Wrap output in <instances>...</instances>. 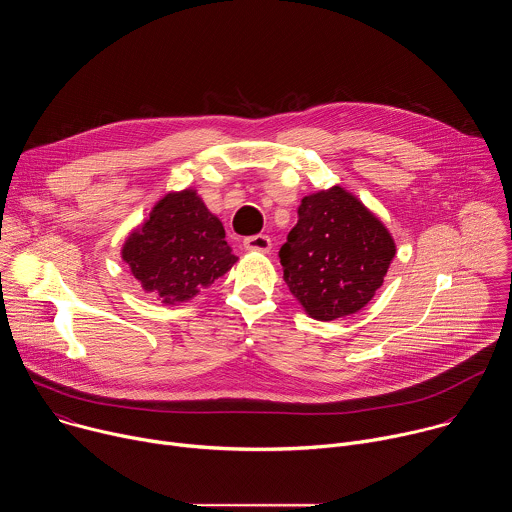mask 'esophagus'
I'll use <instances>...</instances> for the list:
<instances>
[{
	"instance_id": "34e87169",
	"label": "esophagus",
	"mask_w": 512,
	"mask_h": 512,
	"mask_svg": "<svg viewBox=\"0 0 512 512\" xmlns=\"http://www.w3.org/2000/svg\"><path fill=\"white\" fill-rule=\"evenodd\" d=\"M243 247L247 251H259V253H267L271 249V239L267 235H253V237H247L243 241Z\"/></svg>"
}]
</instances>
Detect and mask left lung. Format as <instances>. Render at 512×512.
<instances>
[{"label": "left lung", "instance_id": "obj_1", "mask_svg": "<svg viewBox=\"0 0 512 512\" xmlns=\"http://www.w3.org/2000/svg\"><path fill=\"white\" fill-rule=\"evenodd\" d=\"M298 216L279 249L291 296L320 322L356 314L385 281L397 253L393 235L342 186L304 196Z\"/></svg>", "mask_w": 512, "mask_h": 512}]
</instances>
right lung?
<instances>
[{
	"mask_svg": "<svg viewBox=\"0 0 512 512\" xmlns=\"http://www.w3.org/2000/svg\"><path fill=\"white\" fill-rule=\"evenodd\" d=\"M121 259L143 291L166 306L190 302L239 261L225 241L221 218L194 188L164 194L127 235Z\"/></svg>",
	"mask_w": 512,
	"mask_h": 512,
	"instance_id": "obj_1",
	"label": "right lung"
}]
</instances>
